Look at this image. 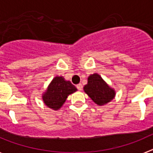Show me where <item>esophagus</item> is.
<instances>
[{"instance_id": "34e87169", "label": "esophagus", "mask_w": 153, "mask_h": 153, "mask_svg": "<svg viewBox=\"0 0 153 153\" xmlns=\"http://www.w3.org/2000/svg\"><path fill=\"white\" fill-rule=\"evenodd\" d=\"M76 88H77L78 90H82V89H83V85L81 84V83H79V84L76 85Z\"/></svg>"}]
</instances>
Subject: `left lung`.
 I'll list each match as a JSON object with an SVG mask.
<instances>
[{
	"label": "left lung",
	"instance_id": "obj_1",
	"mask_svg": "<svg viewBox=\"0 0 153 153\" xmlns=\"http://www.w3.org/2000/svg\"><path fill=\"white\" fill-rule=\"evenodd\" d=\"M85 93L99 106H103L115 97L116 92L102 79L98 74H93L88 77L87 84L83 87Z\"/></svg>",
	"mask_w": 153,
	"mask_h": 153
}]
</instances>
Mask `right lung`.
<instances>
[{
  "mask_svg": "<svg viewBox=\"0 0 153 153\" xmlns=\"http://www.w3.org/2000/svg\"><path fill=\"white\" fill-rule=\"evenodd\" d=\"M77 90L75 86L66 81L63 76H56L53 79L42 98L47 106L54 110L60 109L67 97Z\"/></svg>",
  "mask_w": 153,
  "mask_h": 153,
  "instance_id": "add662e5",
  "label": "right lung"
}]
</instances>
